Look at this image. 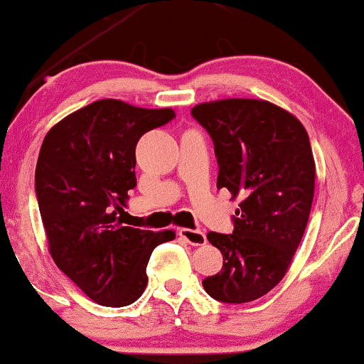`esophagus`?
I'll use <instances>...</instances> for the list:
<instances>
[{"instance_id":"1","label":"esophagus","mask_w":364,"mask_h":364,"mask_svg":"<svg viewBox=\"0 0 364 364\" xmlns=\"http://www.w3.org/2000/svg\"><path fill=\"white\" fill-rule=\"evenodd\" d=\"M179 235H181L186 242L192 244V246H202V244H205V240H208L205 239L204 232L193 230V228H181V230H179Z\"/></svg>"}]
</instances>
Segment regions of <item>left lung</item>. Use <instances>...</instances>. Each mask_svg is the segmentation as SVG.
Instances as JSON below:
<instances>
[{"label":"left lung","instance_id":"left-lung-1","mask_svg":"<svg viewBox=\"0 0 364 364\" xmlns=\"http://www.w3.org/2000/svg\"><path fill=\"white\" fill-rule=\"evenodd\" d=\"M192 117L214 143L216 186L242 198L233 232L208 233L223 269L202 286L214 300L246 304L281 282L304 237L316 183L311 141L296 117L262 99L202 102Z\"/></svg>","mask_w":364,"mask_h":364}]
</instances>
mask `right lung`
Masks as SVG:
<instances>
[{"mask_svg":"<svg viewBox=\"0 0 364 364\" xmlns=\"http://www.w3.org/2000/svg\"><path fill=\"white\" fill-rule=\"evenodd\" d=\"M171 108L101 99L68 114L45 136L34 174L38 208L55 265L95 304L125 307L148 284L146 265L172 230L124 227L136 186V144L171 122Z\"/></svg>","mask_w":364,"mask_h":364,"instance_id":"add662e5","label":"right lung"}]
</instances>
